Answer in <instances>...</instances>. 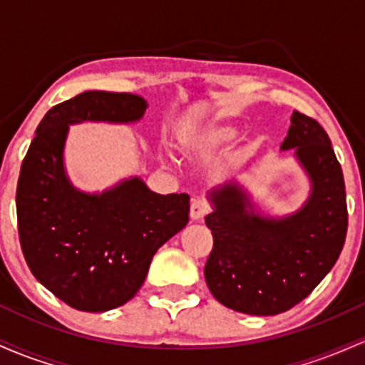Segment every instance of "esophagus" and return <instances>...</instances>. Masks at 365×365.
<instances>
[{
  "mask_svg": "<svg viewBox=\"0 0 365 365\" xmlns=\"http://www.w3.org/2000/svg\"><path fill=\"white\" fill-rule=\"evenodd\" d=\"M209 204L206 199H202V197H197V199L192 200V206H190V217L192 221H200L204 220V216L209 212Z\"/></svg>",
  "mask_w": 365,
  "mask_h": 365,
  "instance_id": "obj_1",
  "label": "esophagus"
}]
</instances>
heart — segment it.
<instances>
[{"label":"heart","instance_id":"obj_1","mask_svg":"<svg viewBox=\"0 0 365 365\" xmlns=\"http://www.w3.org/2000/svg\"><path fill=\"white\" fill-rule=\"evenodd\" d=\"M238 130L230 125H206V127H183L178 130L182 150L194 156H206L232 142Z\"/></svg>","mask_w":365,"mask_h":365}]
</instances>
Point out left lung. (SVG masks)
I'll return each instance as SVG.
<instances>
[{
    "label": "left lung",
    "instance_id": "1",
    "mask_svg": "<svg viewBox=\"0 0 365 365\" xmlns=\"http://www.w3.org/2000/svg\"><path fill=\"white\" fill-rule=\"evenodd\" d=\"M295 156L311 178L302 209L283 217L255 215L238 183L212 188V233L204 276L217 302L237 312L274 316L302 302L340 257L349 212L345 182L331 140L311 116L293 111L282 150Z\"/></svg>",
    "mask_w": 365,
    "mask_h": 365
}]
</instances>
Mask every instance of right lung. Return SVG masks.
Instances as JSON below:
<instances>
[{"label": "right lung", "instance_id": "add662e5", "mask_svg": "<svg viewBox=\"0 0 365 365\" xmlns=\"http://www.w3.org/2000/svg\"><path fill=\"white\" fill-rule=\"evenodd\" d=\"M145 108L144 98L127 92H82L46 113L24 158L16 185L24 257L39 283L77 311L127 304L156 250L188 223L187 194H156L139 177L86 194L65 173L68 125L130 123Z\"/></svg>", "mask_w": 365, "mask_h": 365}]
</instances>
